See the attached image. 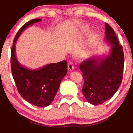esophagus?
<instances>
[{
    "label": "esophagus",
    "instance_id": "esophagus-1",
    "mask_svg": "<svg viewBox=\"0 0 133 133\" xmlns=\"http://www.w3.org/2000/svg\"><path fill=\"white\" fill-rule=\"evenodd\" d=\"M75 68V66L74 65H73V62H69V64H68V69H69V71H73V69H74Z\"/></svg>",
    "mask_w": 133,
    "mask_h": 133
}]
</instances>
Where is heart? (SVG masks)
<instances>
[{"label":"heart","instance_id":"heart-1","mask_svg":"<svg viewBox=\"0 0 133 133\" xmlns=\"http://www.w3.org/2000/svg\"><path fill=\"white\" fill-rule=\"evenodd\" d=\"M80 57H84V56H83V55H82V56H80Z\"/></svg>","mask_w":133,"mask_h":133}]
</instances>
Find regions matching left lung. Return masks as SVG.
I'll return each instance as SVG.
<instances>
[{
	"label": "left lung",
	"instance_id": "8db88e82",
	"mask_svg": "<svg viewBox=\"0 0 133 133\" xmlns=\"http://www.w3.org/2000/svg\"><path fill=\"white\" fill-rule=\"evenodd\" d=\"M105 41L111 45L108 55H96L81 63L83 95L92 105L102 104L117 91L122 81L124 55L112 28L105 23Z\"/></svg>",
	"mask_w": 133,
	"mask_h": 133
}]
</instances>
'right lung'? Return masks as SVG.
<instances>
[{"label": "right lung", "instance_id": "right-lung-1", "mask_svg": "<svg viewBox=\"0 0 133 133\" xmlns=\"http://www.w3.org/2000/svg\"><path fill=\"white\" fill-rule=\"evenodd\" d=\"M41 18H35L21 28L14 38L11 51L12 75L18 92L24 99L37 107H47L51 104L58 90L60 82L67 74L65 60L47 64L37 69H30L21 65L16 57V42L25 29Z\"/></svg>", "mask_w": 133, "mask_h": 133}]
</instances>
